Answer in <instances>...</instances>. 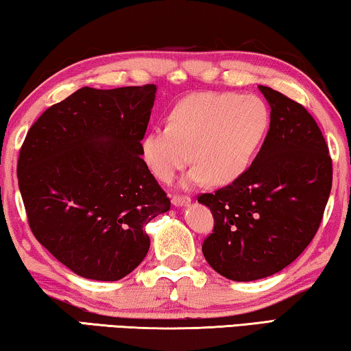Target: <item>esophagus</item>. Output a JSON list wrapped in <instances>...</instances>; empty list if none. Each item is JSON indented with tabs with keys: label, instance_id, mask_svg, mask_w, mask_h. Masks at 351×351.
<instances>
[{
	"label": "esophagus",
	"instance_id": "esophagus-1",
	"mask_svg": "<svg viewBox=\"0 0 351 351\" xmlns=\"http://www.w3.org/2000/svg\"><path fill=\"white\" fill-rule=\"evenodd\" d=\"M172 204L174 206H186V204H190L191 202V199H190V196H184V195H174L172 196Z\"/></svg>",
	"mask_w": 351,
	"mask_h": 351
}]
</instances>
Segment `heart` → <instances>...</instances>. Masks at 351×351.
<instances>
[{
  "label": "heart",
  "instance_id": "1",
  "mask_svg": "<svg viewBox=\"0 0 351 351\" xmlns=\"http://www.w3.org/2000/svg\"><path fill=\"white\" fill-rule=\"evenodd\" d=\"M271 115L260 96L195 93L171 110L167 125H156L141 141V155L152 174L171 182L182 167L195 166L184 186L206 180L225 185L239 179L266 138Z\"/></svg>",
  "mask_w": 351,
  "mask_h": 351
}]
</instances>
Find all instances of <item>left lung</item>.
Segmentation results:
<instances>
[{"label":"left lung","mask_w":351,"mask_h":351,"mask_svg":"<svg viewBox=\"0 0 351 351\" xmlns=\"http://www.w3.org/2000/svg\"><path fill=\"white\" fill-rule=\"evenodd\" d=\"M271 125L256 158L232 184L197 196L213 215L202 243L212 269L236 282L272 276L317 234L332 185V161L307 109L269 87Z\"/></svg>","instance_id":"8db88e82"}]
</instances>
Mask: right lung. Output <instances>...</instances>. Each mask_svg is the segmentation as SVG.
I'll return each instance as SVG.
<instances>
[{"label":"right lung","instance_id":"right-lung-1","mask_svg":"<svg viewBox=\"0 0 351 351\" xmlns=\"http://www.w3.org/2000/svg\"><path fill=\"white\" fill-rule=\"evenodd\" d=\"M156 87H84L28 130L17 177L34 237L91 280H120L144 260V226L171 201L141 156Z\"/></svg>","mask_w":351,"mask_h":351}]
</instances>
